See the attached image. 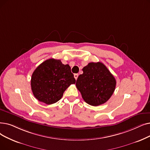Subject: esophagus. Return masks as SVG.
Here are the masks:
<instances>
[{"label":"esophagus","instance_id":"1","mask_svg":"<svg viewBox=\"0 0 150 150\" xmlns=\"http://www.w3.org/2000/svg\"><path fill=\"white\" fill-rule=\"evenodd\" d=\"M78 76H79V74H74V78H75L76 80L77 79H78Z\"/></svg>","mask_w":150,"mask_h":150}]
</instances>
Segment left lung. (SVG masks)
<instances>
[{
  "label": "left lung",
  "instance_id": "left-lung-1",
  "mask_svg": "<svg viewBox=\"0 0 150 150\" xmlns=\"http://www.w3.org/2000/svg\"><path fill=\"white\" fill-rule=\"evenodd\" d=\"M76 86L83 100L89 105L98 106L105 103L112 96L116 87L113 75L103 63L90 62L82 69Z\"/></svg>",
  "mask_w": 150,
  "mask_h": 150
}]
</instances>
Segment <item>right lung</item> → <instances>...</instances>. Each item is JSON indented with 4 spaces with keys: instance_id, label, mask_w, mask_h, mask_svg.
<instances>
[{
    "instance_id": "1",
    "label": "right lung",
    "mask_w": 150,
    "mask_h": 150,
    "mask_svg": "<svg viewBox=\"0 0 150 150\" xmlns=\"http://www.w3.org/2000/svg\"><path fill=\"white\" fill-rule=\"evenodd\" d=\"M75 81L69 65L52 58L36 68L32 75L30 84L35 98L50 105L59 100L64 91Z\"/></svg>"
}]
</instances>
